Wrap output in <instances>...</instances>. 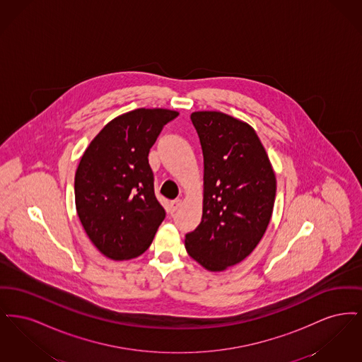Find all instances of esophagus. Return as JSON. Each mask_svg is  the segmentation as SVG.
I'll return each mask as SVG.
<instances>
[{
  "label": "esophagus",
  "mask_w": 362,
  "mask_h": 362,
  "mask_svg": "<svg viewBox=\"0 0 362 362\" xmlns=\"http://www.w3.org/2000/svg\"><path fill=\"white\" fill-rule=\"evenodd\" d=\"M182 204H183V202H182V199H175V201H173V202H171V210H173V211H176V210H179V209H180V206H182Z\"/></svg>",
  "instance_id": "esophagus-1"
}]
</instances>
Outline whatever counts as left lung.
Segmentation results:
<instances>
[{"mask_svg": "<svg viewBox=\"0 0 362 362\" xmlns=\"http://www.w3.org/2000/svg\"><path fill=\"white\" fill-rule=\"evenodd\" d=\"M191 122L204 155V210L186 235L189 257L210 272L247 258L263 238L276 199V175L255 130L218 111Z\"/></svg>", "mask_w": 362, "mask_h": 362, "instance_id": "obj_1", "label": "left lung"}]
</instances>
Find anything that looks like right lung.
Returning <instances> with one entry per match:
<instances>
[{"label": "right lung", "mask_w": 362, "mask_h": 362, "mask_svg": "<svg viewBox=\"0 0 362 362\" xmlns=\"http://www.w3.org/2000/svg\"><path fill=\"white\" fill-rule=\"evenodd\" d=\"M177 115L164 108L123 114L104 126L80 160L74 177L77 214L107 258L144 254L165 218L148 155L163 127Z\"/></svg>", "instance_id": "1"}]
</instances>
